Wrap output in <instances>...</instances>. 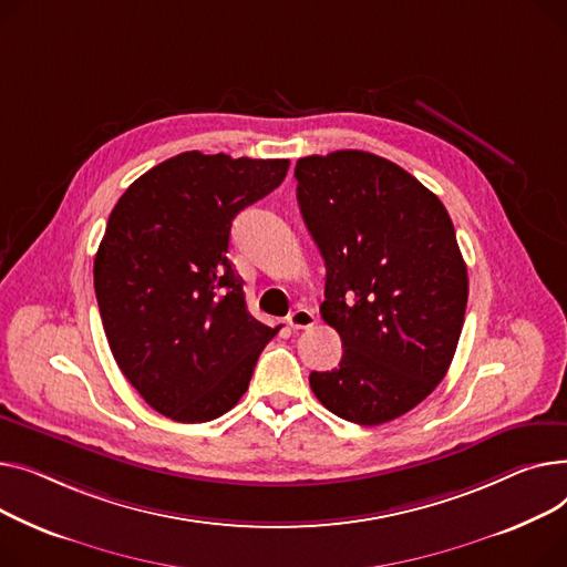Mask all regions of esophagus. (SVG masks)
<instances>
[{"label": "esophagus", "instance_id": "34e87169", "mask_svg": "<svg viewBox=\"0 0 567 567\" xmlns=\"http://www.w3.org/2000/svg\"><path fill=\"white\" fill-rule=\"evenodd\" d=\"M286 322L290 324V329H309L316 324V316L305 307H297L292 313H288Z\"/></svg>", "mask_w": 567, "mask_h": 567}]
</instances>
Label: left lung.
I'll return each instance as SVG.
<instances>
[{
    "label": "left lung",
    "mask_w": 567,
    "mask_h": 567,
    "mask_svg": "<svg viewBox=\"0 0 567 567\" xmlns=\"http://www.w3.org/2000/svg\"><path fill=\"white\" fill-rule=\"evenodd\" d=\"M297 204L324 260L322 320L343 343L339 369L309 375L346 421L380 425L435 391L453 361L470 279L440 198L363 151L299 157Z\"/></svg>",
    "instance_id": "1"
}]
</instances>
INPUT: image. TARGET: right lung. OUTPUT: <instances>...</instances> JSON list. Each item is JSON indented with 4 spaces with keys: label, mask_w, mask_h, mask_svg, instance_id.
Here are the masks:
<instances>
[{
    "label": "right lung",
    "mask_w": 567,
    "mask_h": 567,
    "mask_svg": "<svg viewBox=\"0 0 567 567\" xmlns=\"http://www.w3.org/2000/svg\"><path fill=\"white\" fill-rule=\"evenodd\" d=\"M288 159L187 151L132 183L93 260L112 354L159 414L206 423L238 405L277 329L245 305L233 219L277 189Z\"/></svg>",
    "instance_id": "add662e5"
}]
</instances>
